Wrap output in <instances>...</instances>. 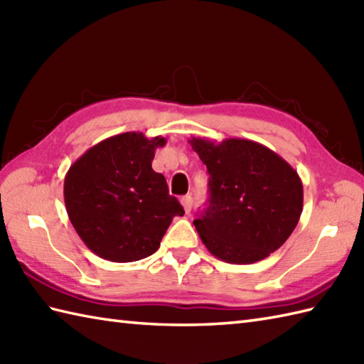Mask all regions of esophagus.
<instances>
[{
    "instance_id": "34e87169",
    "label": "esophagus",
    "mask_w": 364,
    "mask_h": 364,
    "mask_svg": "<svg viewBox=\"0 0 364 364\" xmlns=\"http://www.w3.org/2000/svg\"><path fill=\"white\" fill-rule=\"evenodd\" d=\"M181 205H183V208H184V211L191 213V210H192V197H191V196H184V197L181 198Z\"/></svg>"
}]
</instances>
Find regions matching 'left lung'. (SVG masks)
<instances>
[{"mask_svg":"<svg viewBox=\"0 0 364 364\" xmlns=\"http://www.w3.org/2000/svg\"><path fill=\"white\" fill-rule=\"evenodd\" d=\"M210 173V202L194 220L211 255L252 264L280 249L304 210V186L280 154L249 139H189Z\"/></svg>","mask_w":364,"mask_h":364,"instance_id":"left-lung-1","label":"left lung"}]
</instances>
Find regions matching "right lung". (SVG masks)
<instances>
[{
    "mask_svg": "<svg viewBox=\"0 0 364 364\" xmlns=\"http://www.w3.org/2000/svg\"><path fill=\"white\" fill-rule=\"evenodd\" d=\"M166 139L129 131L107 137L76 159L64 180L65 210L76 233L100 258L131 262L159 249L184 210L151 168Z\"/></svg>",
    "mask_w": 364,
    "mask_h": 364,
    "instance_id": "add662e5",
    "label": "right lung"
}]
</instances>
